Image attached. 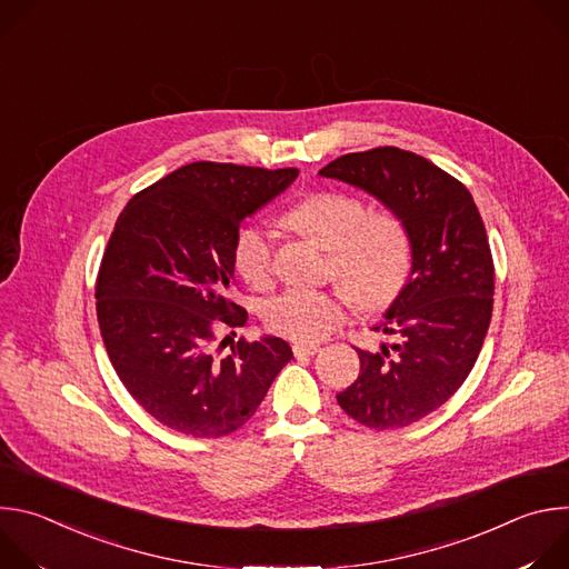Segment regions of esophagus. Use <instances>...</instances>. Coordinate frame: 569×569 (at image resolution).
Wrapping results in <instances>:
<instances>
[{
	"label": "esophagus",
	"instance_id": "obj_1",
	"mask_svg": "<svg viewBox=\"0 0 569 569\" xmlns=\"http://www.w3.org/2000/svg\"><path fill=\"white\" fill-rule=\"evenodd\" d=\"M317 351H319V347H317V345H308V342H295V345H292V353H295L297 358L315 356Z\"/></svg>",
	"mask_w": 569,
	"mask_h": 569
}]
</instances>
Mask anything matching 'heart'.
I'll return each mask as SVG.
<instances>
[{
	"label": "heart",
	"mask_w": 569,
	"mask_h": 569,
	"mask_svg": "<svg viewBox=\"0 0 569 569\" xmlns=\"http://www.w3.org/2000/svg\"><path fill=\"white\" fill-rule=\"evenodd\" d=\"M288 222L329 250V274L360 308H385L408 286L412 236L396 213L369 211L351 193L315 191L288 211ZM231 261L250 288H268L274 274L270 233L254 222L242 224L233 236ZM345 319L342 292L286 290L263 306V323L272 333L308 345L329 338Z\"/></svg>",
	"instance_id": "1"
}]
</instances>
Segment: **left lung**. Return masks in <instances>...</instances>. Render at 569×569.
<instances>
[{
    "mask_svg": "<svg viewBox=\"0 0 569 569\" xmlns=\"http://www.w3.org/2000/svg\"><path fill=\"white\" fill-rule=\"evenodd\" d=\"M376 196L412 236V272L373 331L391 347L358 351L360 376L340 408L373 430L408 428L463 385L493 312L496 268L470 191L430 159L380 146L349 152L319 171Z\"/></svg>",
    "mask_w": 569,
    "mask_h": 569,
    "instance_id": "obj_1",
    "label": "left lung"
}]
</instances>
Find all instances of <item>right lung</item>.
I'll return each mask as SVG.
<instances>
[{"mask_svg": "<svg viewBox=\"0 0 569 569\" xmlns=\"http://www.w3.org/2000/svg\"><path fill=\"white\" fill-rule=\"evenodd\" d=\"M297 176L193 161L121 211L97 277L99 329L117 376L161 426L227 437L254 417L292 360L281 338L230 346L220 333L236 336L248 321V310L227 299L233 236Z\"/></svg>", "mask_w": 569, "mask_h": 569, "instance_id": "right-lung-1", "label": "right lung"}]
</instances>
